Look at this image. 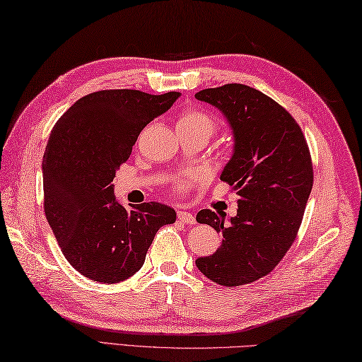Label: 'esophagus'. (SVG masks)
I'll return each instance as SVG.
<instances>
[{
  "label": "esophagus",
  "mask_w": 362,
  "mask_h": 362,
  "mask_svg": "<svg viewBox=\"0 0 362 362\" xmlns=\"http://www.w3.org/2000/svg\"><path fill=\"white\" fill-rule=\"evenodd\" d=\"M177 218H179V221L183 222V224H188V226L196 224V218L191 213H188V211H183V210L177 211Z\"/></svg>",
  "instance_id": "esophagus-1"
}]
</instances>
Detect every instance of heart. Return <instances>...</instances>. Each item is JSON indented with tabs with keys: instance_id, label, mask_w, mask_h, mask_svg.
<instances>
[{
	"instance_id": "b5f03b06",
	"label": "heart",
	"mask_w": 362,
	"mask_h": 362,
	"mask_svg": "<svg viewBox=\"0 0 362 362\" xmlns=\"http://www.w3.org/2000/svg\"><path fill=\"white\" fill-rule=\"evenodd\" d=\"M177 129L204 130V132L211 135L214 130V121L211 117H209V115L202 110L188 109V110L180 113L179 119H177Z\"/></svg>"
}]
</instances>
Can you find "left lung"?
<instances>
[{
    "label": "left lung",
    "mask_w": 362,
    "mask_h": 362,
    "mask_svg": "<svg viewBox=\"0 0 362 362\" xmlns=\"http://www.w3.org/2000/svg\"><path fill=\"white\" fill-rule=\"evenodd\" d=\"M222 113L233 151L221 173L238 194V210H201L199 224L222 235L221 247L196 259L205 276L222 286H241L267 275L294 243L313 188L308 146L296 119L261 91L228 83L196 93Z\"/></svg>",
    "instance_id": "8db88e82"
}]
</instances>
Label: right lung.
<instances>
[{"label": "right lung", "mask_w": 362, "mask_h": 362, "mask_svg": "<svg viewBox=\"0 0 362 362\" xmlns=\"http://www.w3.org/2000/svg\"><path fill=\"white\" fill-rule=\"evenodd\" d=\"M179 98V91H96L51 130L42 163L46 219L65 258L90 280H127L141 269L158 228L175 222V211L158 202L127 210L112 182L141 130Z\"/></svg>", "instance_id": "right-lung-1"}]
</instances>
